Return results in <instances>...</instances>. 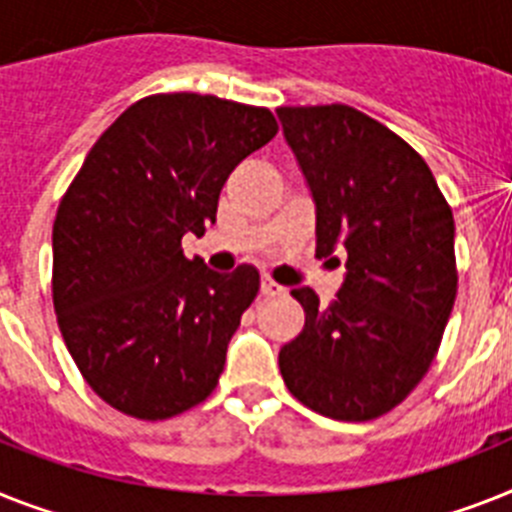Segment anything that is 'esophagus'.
<instances>
[{
	"label": "esophagus",
	"mask_w": 512,
	"mask_h": 512,
	"mask_svg": "<svg viewBox=\"0 0 512 512\" xmlns=\"http://www.w3.org/2000/svg\"><path fill=\"white\" fill-rule=\"evenodd\" d=\"M261 293H264L266 298H277V295H285V287L277 285L272 277H264V280H261Z\"/></svg>",
	"instance_id": "obj_1"
}]
</instances>
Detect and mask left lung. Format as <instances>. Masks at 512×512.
<instances>
[{
    "label": "left lung",
    "mask_w": 512,
    "mask_h": 512,
    "mask_svg": "<svg viewBox=\"0 0 512 512\" xmlns=\"http://www.w3.org/2000/svg\"><path fill=\"white\" fill-rule=\"evenodd\" d=\"M316 204V256L345 253L329 306L293 290L303 332L280 350L287 390L337 421L403 403L437 356L458 293L453 209L400 135L348 104L277 109ZM340 264V261H337Z\"/></svg>",
    "instance_id": "1"
}]
</instances>
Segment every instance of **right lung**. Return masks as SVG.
Wrapping results in <instances>:
<instances>
[{"instance_id":"obj_1","label":"right lung","mask_w":512,"mask_h":512,"mask_svg":"<svg viewBox=\"0 0 512 512\" xmlns=\"http://www.w3.org/2000/svg\"><path fill=\"white\" fill-rule=\"evenodd\" d=\"M277 135L266 107L154 94L101 133L59 201L52 298L88 387L125 416L164 421L204 403L259 272L185 259L217 222L230 172Z\"/></svg>"}]
</instances>
